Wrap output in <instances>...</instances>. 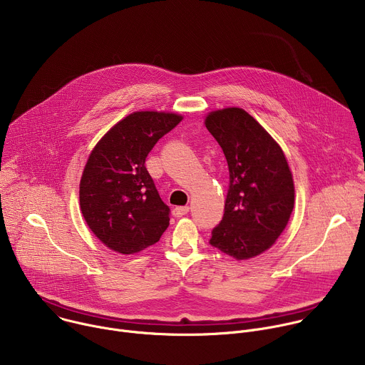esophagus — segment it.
Masks as SVG:
<instances>
[{
    "label": "esophagus",
    "instance_id": "34e87169",
    "mask_svg": "<svg viewBox=\"0 0 365 365\" xmlns=\"http://www.w3.org/2000/svg\"><path fill=\"white\" fill-rule=\"evenodd\" d=\"M187 212H189V206H187V205H186V206H176L175 210H173V215L178 217V218L186 215Z\"/></svg>",
    "mask_w": 365,
    "mask_h": 365
}]
</instances>
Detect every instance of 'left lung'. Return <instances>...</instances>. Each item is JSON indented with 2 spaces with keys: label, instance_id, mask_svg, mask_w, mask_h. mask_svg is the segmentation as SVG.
I'll return each mask as SVG.
<instances>
[{
  "label": "left lung",
  "instance_id": "1",
  "mask_svg": "<svg viewBox=\"0 0 365 365\" xmlns=\"http://www.w3.org/2000/svg\"><path fill=\"white\" fill-rule=\"evenodd\" d=\"M205 125L230 170L224 218L211 245L235 259L263 254L282 235L294 207V183L279 143L238 107L211 111Z\"/></svg>",
  "mask_w": 365,
  "mask_h": 365
}]
</instances>
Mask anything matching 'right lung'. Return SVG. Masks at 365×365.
<instances>
[{"instance_id":"obj_1","label":"right lung","mask_w":365,"mask_h":365,"mask_svg":"<svg viewBox=\"0 0 365 365\" xmlns=\"http://www.w3.org/2000/svg\"><path fill=\"white\" fill-rule=\"evenodd\" d=\"M182 120L175 113L135 111L92 148L79 183V206L89 230L110 250L140 252L168 230L170 210L144 163L154 144Z\"/></svg>"}]
</instances>
